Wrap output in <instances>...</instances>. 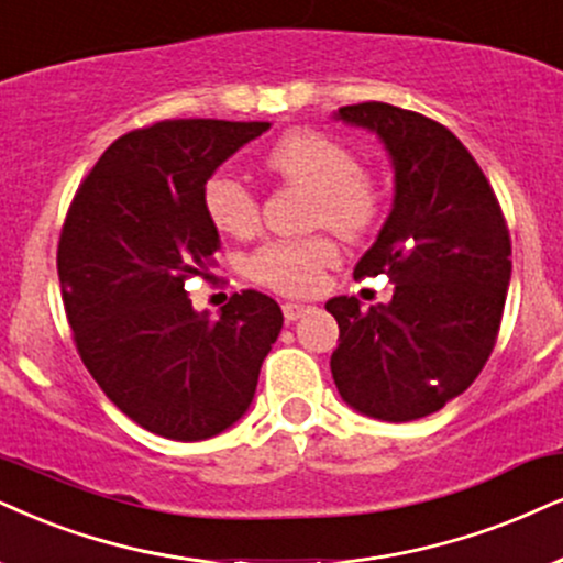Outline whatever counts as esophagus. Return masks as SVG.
<instances>
[{
    "label": "esophagus",
    "mask_w": 563,
    "mask_h": 563,
    "mask_svg": "<svg viewBox=\"0 0 563 563\" xmlns=\"http://www.w3.org/2000/svg\"><path fill=\"white\" fill-rule=\"evenodd\" d=\"M311 309H314V306H311V303L286 301V303H283V317H286V322H296V319H301L303 314H309Z\"/></svg>",
    "instance_id": "1"
}]
</instances>
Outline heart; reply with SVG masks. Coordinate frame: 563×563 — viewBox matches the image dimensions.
<instances>
[{
  "label": "heart",
  "mask_w": 563,
  "mask_h": 563,
  "mask_svg": "<svg viewBox=\"0 0 563 563\" xmlns=\"http://www.w3.org/2000/svg\"><path fill=\"white\" fill-rule=\"evenodd\" d=\"M267 168L283 181L311 191V225H330L343 236H361L379 212V191L361 170L351 147L314 130H294L269 147ZM205 212L220 233L246 236L260 223V202L244 181L216 174L205 184ZM338 260L327 236L267 241L249 257V275L280 294H309L322 269Z\"/></svg>",
  "instance_id": "obj_1"
}]
</instances>
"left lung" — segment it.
I'll list each match as a JSON object with an SVG mask.
<instances>
[{
    "label": "left lung",
    "mask_w": 563,
    "mask_h": 563,
    "mask_svg": "<svg viewBox=\"0 0 563 563\" xmlns=\"http://www.w3.org/2000/svg\"><path fill=\"white\" fill-rule=\"evenodd\" d=\"M334 119L374 132L393 163V210L353 275L384 273L395 294L368 311L355 296L324 303L340 327L332 379L353 410L416 421L465 393L494 351L509 231L481 166L446 126L379 101L343 106Z\"/></svg>",
    "instance_id": "obj_1"
}]
</instances>
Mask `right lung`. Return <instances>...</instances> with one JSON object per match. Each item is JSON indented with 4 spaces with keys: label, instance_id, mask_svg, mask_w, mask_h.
Instances as JSON below:
<instances>
[{
    "label": "right lung",
    "instance_id": "obj_1",
    "mask_svg": "<svg viewBox=\"0 0 563 563\" xmlns=\"http://www.w3.org/2000/svg\"><path fill=\"white\" fill-rule=\"evenodd\" d=\"M269 122L174 119L119 137L80 184L56 269L77 353L106 397L142 429L199 441L249 410L283 311L241 290L218 319L184 280L220 249L205 184Z\"/></svg>",
    "mask_w": 563,
    "mask_h": 563
}]
</instances>
